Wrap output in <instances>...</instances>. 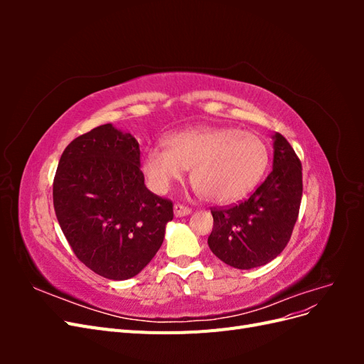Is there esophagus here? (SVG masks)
I'll list each match as a JSON object with an SVG mask.
<instances>
[{
  "label": "esophagus",
  "instance_id": "esophagus-1",
  "mask_svg": "<svg viewBox=\"0 0 364 364\" xmlns=\"http://www.w3.org/2000/svg\"><path fill=\"white\" fill-rule=\"evenodd\" d=\"M173 211H174V215H176V217H185V215L191 214V209H190L188 206L181 205V203H176L174 208H173Z\"/></svg>",
  "mask_w": 364,
  "mask_h": 364
}]
</instances>
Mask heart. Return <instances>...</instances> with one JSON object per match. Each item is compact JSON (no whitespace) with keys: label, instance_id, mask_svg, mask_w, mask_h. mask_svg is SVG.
Here are the masks:
<instances>
[{"label":"heart","instance_id":"1","mask_svg":"<svg viewBox=\"0 0 364 364\" xmlns=\"http://www.w3.org/2000/svg\"><path fill=\"white\" fill-rule=\"evenodd\" d=\"M269 150L257 134L234 127L183 130L151 146L142 159L151 190L167 193L186 168L199 194L213 203H230L249 194L267 170Z\"/></svg>","mask_w":364,"mask_h":364}]
</instances>
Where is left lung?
I'll list each match as a JSON object with an SVG mask.
<instances>
[{
  "instance_id": "1",
  "label": "left lung",
  "mask_w": 364,
  "mask_h": 364,
  "mask_svg": "<svg viewBox=\"0 0 364 364\" xmlns=\"http://www.w3.org/2000/svg\"><path fill=\"white\" fill-rule=\"evenodd\" d=\"M273 139V168L249 199L213 209L208 246L230 267L255 269L277 258L287 246L302 199V165L281 134Z\"/></svg>"
}]
</instances>
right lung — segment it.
Segmentation results:
<instances>
[{
	"label": "right lung",
	"mask_w": 364,
	"mask_h": 364,
	"mask_svg": "<svg viewBox=\"0 0 364 364\" xmlns=\"http://www.w3.org/2000/svg\"><path fill=\"white\" fill-rule=\"evenodd\" d=\"M139 144L111 123L71 141L53 183L63 235L86 267L114 281L134 278L159 250L173 203L153 194Z\"/></svg>",
	"instance_id": "obj_1"
}]
</instances>
